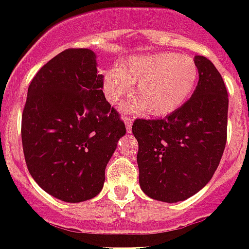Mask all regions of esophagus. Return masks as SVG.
Segmentation results:
<instances>
[{"label": "esophagus", "instance_id": "esophagus-1", "mask_svg": "<svg viewBox=\"0 0 249 249\" xmlns=\"http://www.w3.org/2000/svg\"><path fill=\"white\" fill-rule=\"evenodd\" d=\"M133 120H134V117H133V116H125L124 117L125 126H126V129H128V130H130V128H132Z\"/></svg>", "mask_w": 249, "mask_h": 249}]
</instances>
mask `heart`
I'll return each instance as SVG.
<instances>
[{
    "label": "heart",
    "mask_w": 249,
    "mask_h": 249,
    "mask_svg": "<svg viewBox=\"0 0 249 249\" xmlns=\"http://www.w3.org/2000/svg\"><path fill=\"white\" fill-rule=\"evenodd\" d=\"M197 80L199 70L193 58L177 53H154L134 55L120 68L103 72V90L111 103H117L136 83V95L123 108L128 112L147 109L152 116H166L185 105Z\"/></svg>",
    "instance_id": "1"
}]
</instances>
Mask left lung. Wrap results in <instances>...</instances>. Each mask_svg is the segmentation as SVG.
Masks as SVG:
<instances>
[{
	"label": "left lung",
	"mask_w": 249,
	"mask_h": 249,
	"mask_svg": "<svg viewBox=\"0 0 249 249\" xmlns=\"http://www.w3.org/2000/svg\"><path fill=\"white\" fill-rule=\"evenodd\" d=\"M199 81L191 98L165 119H137L140 186L164 203L189 199L204 187L224 154L228 137V90L220 72L196 55Z\"/></svg>",
	"instance_id": "8db88e82"
}]
</instances>
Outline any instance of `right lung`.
I'll return each mask as SVG.
<instances>
[{
	"instance_id": "obj_1",
	"label": "right lung",
	"mask_w": 249,
	"mask_h": 249,
	"mask_svg": "<svg viewBox=\"0 0 249 249\" xmlns=\"http://www.w3.org/2000/svg\"><path fill=\"white\" fill-rule=\"evenodd\" d=\"M125 132L106 101L97 55L89 49L59 53L29 84L21 115L24 159L37 185L56 199L80 203L97 196Z\"/></svg>"
}]
</instances>
